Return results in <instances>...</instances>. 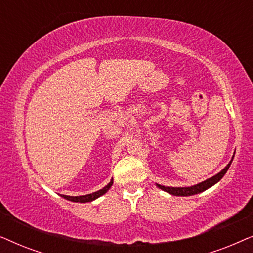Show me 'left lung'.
<instances>
[{
	"mask_svg": "<svg viewBox=\"0 0 253 253\" xmlns=\"http://www.w3.org/2000/svg\"><path fill=\"white\" fill-rule=\"evenodd\" d=\"M233 159H234V157H233ZM233 159H231L229 164H228L226 167H224L220 172H217V174L214 175L213 177L206 179V181H204L202 183H198V184H196V185L188 186V188H174V186H165V185H160V184H157V186H158V188H160L161 190H164V191L170 193V195H172V196H193V195H197V193L205 191V190L211 188V186L216 184V183L223 177L228 169H229Z\"/></svg>",
	"mask_w": 253,
	"mask_h": 253,
	"instance_id": "8db88e82",
	"label": "left lung"
}]
</instances>
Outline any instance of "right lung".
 Masks as SVG:
<instances>
[{"label": "right lung", "mask_w": 253, "mask_h": 253, "mask_svg": "<svg viewBox=\"0 0 253 253\" xmlns=\"http://www.w3.org/2000/svg\"><path fill=\"white\" fill-rule=\"evenodd\" d=\"M113 185V179L110 181L108 184H107L105 188L100 189L99 191H95L93 193H89V195H85V196H65V195H62L64 199L67 200H70V202H74V203H88V202H93V200H95L96 198H99V197H101L102 195H105V193L108 191L110 189V186Z\"/></svg>", "instance_id": "obj_1"}]
</instances>
